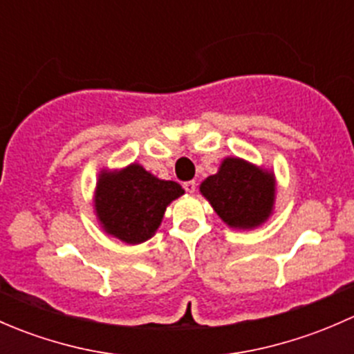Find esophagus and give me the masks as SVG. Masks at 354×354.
Wrapping results in <instances>:
<instances>
[{
	"instance_id": "esophagus-1",
	"label": "esophagus",
	"mask_w": 354,
	"mask_h": 354,
	"mask_svg": "<svg viewBox=\"0 0 354 354\" xmlns=\"http://www.w3.org/2000/svg\"><path fill=\"white\" fill-rule=\"evenodd\" d=\"M183 188L187 190V194H195V190H197V183H195V181H187V183H183Z\"/></svg>"
}]
</instances>
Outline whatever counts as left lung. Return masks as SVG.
<instances>
[{
    "label": "left lung",
    "mask_w": 354,
    "mask_h": 354,
    "mask_svg": "<svg viewBox=\"0 0 354 354\" xmlns=\"http://www.w3.org/2000/svg\"><path fill=\"white\" fill-rule=\"evenodd\" d=\"M217 216L234 230H253L266 223L276 202V178L272 171L240 157H226L219 171L200 185Z\"/></svg>",
    "instance_id": "obj_1"
}]
</instances>
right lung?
<instances>
[{
  "instance_id": "1",
  "label": "right lung",
  "mask_w": 354,
  "mask_h": 354,
  "mask_svg": "<svg viewBox=\"0 0 354 354\" xmlns=\"http://www.w3.org/2000/svg\"><path fill=\"white\" fill-rule=\"evenodd\" d=\"M185 194L176 181L159 180L133 162L120 171L102 169L94 195L101 227L128 245H138L156 234L166 207Z\"/></svg>"
}]
</instances>
